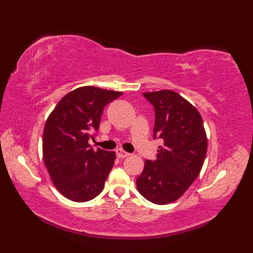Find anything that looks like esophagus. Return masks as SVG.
Returning a JSON list of instances; mask_svg holds the SVG:
<instances>
[{
  "instance_id": "1",
  "label": "esophagus",
  "mask_w": 253,
  "mask_h": 253,
  "mask_svg": "<svg viewBox=\"0 0 253 253\" xmlns=\"http://www.w3.org/2000/svg\"><path fill=\"white\" fill-rule=\"evenodd\" d=\"M116 155H117V158H120V159H125L127 157H129L130 154L126 152V151H124L123 149H117L116 150Z\"/></svg>"
}]
</instances>
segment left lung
<instances>
[{
  "mask_svg": "<svg viewBox=\"0 0 253 253\" xmlns=\"http://www.w3.org/2000/svg\"><path fill=\"white\" fill-rule=\"evenodd\" d=\"M154 106L153 137H160L157 160H147L137 178L140 195L155 204L179 199L201 171L208 150V138L200 113L175 91L143 92Z\"/></svg>",
  "mask_w": 253,
  "mask_h": 253,
  "instance_id": "obj_1",
  "label": "left lung"
}]
</instances>
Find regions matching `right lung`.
<instances>
[{"label":"right lung","mask_w":253,"mask_h":253,"mask_svg":"<svg viewBox=\"0 0 253 253\" xmlns=\"http://www.w3.org/2000/svg\"><path fill=\"white\" fill-rule=\"evenodd\" d=\"M120 91L84 85L64 95L47 117L42 139L43 162L62 195L75 202L99 196L114 165L116 154L90 147L100 127L104 106Z\"/></svg>","instance_id":"obj_1"}]
</instances>
